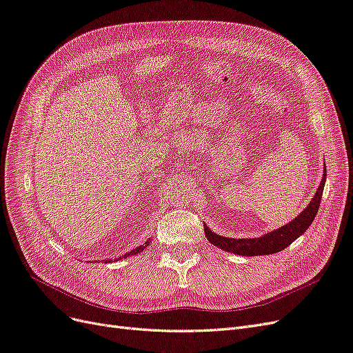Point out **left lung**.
Segmentation results:
<instances>
[{
  "label": "left lung",
  "mask_w": 353,
  "mask_h": 353,
  "mask_svg": "<svg viewBox=\"0 0 353 353\" xmlns=\"http://www.w3.org/2000/svg\"><path fill=\"white\" fill-rule=\"evenodd\" d=\"M323 181L318 187V191L315 193L314 199L311 203L306 206V209L294 218L292 222H288L287 225L274 230L268 234H265L262 237L258 239H228V237H222L218 236V234L212 232L206 225H205V236L206 239L215 244L216 248L225 250V252H232L241 256H258V254H272L276 252H281L285 249L288 244H292L299 236L309 228L312 221L315 219V215L319 208V203H321L323 197V190H324V183H325V176H327V170H324L323 174Z\"/></svg>",
  "instance_id": "left-lung-1"
}]
</instances>
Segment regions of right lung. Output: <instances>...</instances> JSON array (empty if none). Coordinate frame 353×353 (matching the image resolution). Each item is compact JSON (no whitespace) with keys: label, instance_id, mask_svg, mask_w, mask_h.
Masks as SVG:
<instances>
[{"label":"right lung","instance_id":"1","mask_svg":"<svg viewBox=\"0 0 353 353\" xmlns=\"http://www.w3.org/2000/svg\"><path fill=\"white\" fill-rule=\"evenodd\" d=\"M147 244H148V241H147V243H144V244H141V245H140V248H137V249H134V250H132L131 253H128V254H125V256H123V258H126V256H130V254H137V253H140L141 250H144V249H145V245H147ZM117 259H119V258H117Z\"/></svg>","mask_w":353,"mask_h":353}]
</instances>
